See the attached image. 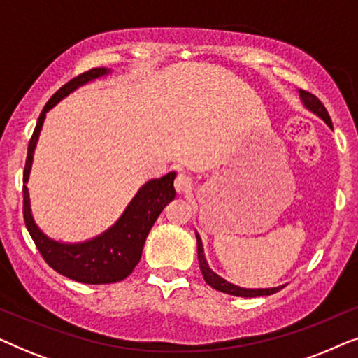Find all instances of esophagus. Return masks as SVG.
Instances as JSON below:
<instances>
[{
    "mask_svg": "<svg viewBox=\"0 0 358 358\" xmlns=\"http://www.w3.org/2000/svg\"><path fill=\"white\" fill-rule=\"evenodd\" d=\"M174 187L178 194H189L192 190V179L185 174H179L174 180Z\"/></svg>",
    "mask_w": 358,
    "mask_h": 358,
    "instance_id": "obj_1",
    "label": "esophagus"
}]
</instances>
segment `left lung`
<instances>
[{
	"instance_id": "8db88e82",
	"label": "left lung",
	"mask_w": 358,
	"mask_h": 358,
	"mask_svg": "<svg viewBox=\"0 0 358 358\" xmlns=\"http://www.w3.org/2000/svg\"><path fill=\"white\" fill-rule=\"evenodd\" d=\"M300 92V97H301V102L305 104V107L308 110H311L313 114H316L317 117H321L322 120L326 122L327 125L332 129V122H331V117L327 114L326 107L322 106V102L317 99L315 94H311V92L308 91H303V90H298ZM197 234V233H195ZM197 254H199V266H200V271H202V275L205 278V282L208 283L210 287L215 288V290L218 292H223V293H228V295H234V296H243V298H254V296H264V295H272V293H277L278 290H282L283 287H275V288H243V287H238V285H233V283H229L222 278L220 275H217L212 268L208 267V262L207 259H205V254H203V246H202V239L197 234Z\"/></svg>"
}]
</instances>
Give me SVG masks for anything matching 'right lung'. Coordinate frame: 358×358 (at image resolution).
<instances>
[{
  "mask_svg": "<svg viewBox=\"0 0 358 358\" xmlns=\"http://www.w3.org/2000/svg\"><path fill=\"white\" fill-rule=\"evenodd\" d=\"M110 70L107 68H92V70L83 73V75L73 78L65 86H62L53 94L41 112L36 130L29 141L26 168H24V222H26L27 231L36 243L38 252L45 259V262L53 271L75 282L90 283V285H102V283H114L124 280L134 272L136 264L140 262L141 251H143L145 239L148 236L151 227L156 218L163 212V208L176 197L174 178L176 173H168L159 179H151L140 187L138 192L122 217L112 224L109 229L101 233L99 236L87 239L85 243H58L50 239L47 234L41 231L34 222L31 212V199L26 187L31 166L36 150L38 135H41L45 114L57 106L63 97H66L78 87L86 83L94 81L97 78L109 75Z\"/></svg>",
  "mask_w": 358,
  "mask_h": 358,
  "instance_id": "obj_1",
  "label": "right lung"
}]
</instances>
